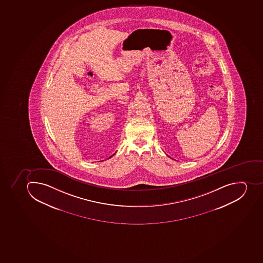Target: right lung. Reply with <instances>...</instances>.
<instances>
[{"mask_svg": "<svg viewBox=\"0 0 263 263\" xmlns=\"http://www.w3.org/2000/svg\"><path fill=\"white\" fill-rule=\"evenodd\" d=\"M112 156H113V155H112ZM112 156L109 157V159H110L111 157H112Z\"/></svg>", "mask_w": 263, "mask_h": 263, "instance_id": "obj_1", "label": "right lung"}]
</instances>
